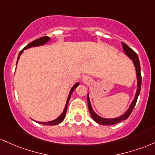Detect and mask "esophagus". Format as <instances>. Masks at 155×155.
I'll return each mask as SVG.
<instances>
[{"label": "esophagus", "instance_id": "esophagus-1", "mask_svg": "<svg viewBox=\"0 0 155 155\" xmlns=\"http://www.w3.org/2000/svg\"><path fill=\"white\" fill-rule=\"evenodd\" d=\"M83 81H84L85 83H89L90 81H91V80H90V78L88 77H87V76H84V77L83 78Z\"/></svg>", "mask_w": 155, "mask_h": 155}]
</instances>
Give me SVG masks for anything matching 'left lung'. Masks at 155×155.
I'll list each match as a JSON object with an SVG mask.
<instances>
[{"label":"left lung","instance_id":"8db88e82","mask_svg":"<svg viewBox=\"0 0 155 155\" xmlns=\"http://www.w3.org/2000/svg\"><path fill=\"white\" fill-rule=\"evenodd\" d=\"M122 48L124 49V51L125 52L124 54L127 55L129 58L133 61L134 66L135 67V70H136V76H137V91L135 93V98L132 102V103L130 104L129 108L127 109V110L124 113V114H122L121 116H119L117 118H114V119H105V118H102L101 116H98L96 113L94 112L92 108L91 102L89 100V96H88V110H89V113L91 114V116L92 119H94V121H96L97 123L100 124L101 125H112V124H116L117 123L120 122V121L125 120L129 117L130 114H131L132 111H133L134 107H135V104H136L137 100H138V97L139 96V94H140V87H141V74H140V62H139V58L138 55L133 51L131 48H130L128 45H127L125 43L122 42Z\"/></svg>","mask_w":155,"mask_h":155}]
</instances>
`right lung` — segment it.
I'll use <instances>...</instances> for the list:
<instances>
[{
  "mask_svg": "<svg viewBox=\"0 0 155 155\" xmlns=\"http://www.w3.org/2000/svg\"><path fill=\"white\" fill-rule=\"evenodd\" d=\"M50 39V37H48V36H43V37H41L39 38V39H37L36 40H34V41H33L32 42H31L30 44H28L27 45V46L25 47L24 48V49H22L21 51L20 52V53H19L18 55V58H17V62H18V60L19 58H20V55L22 54V52H23L24 50H26L28 49V48H32V47H37V46H41V45L46 44L48 41H49ZM17 66V65H16ZM80 83H76L73 86V87L72 88H71L70 91H69V96H68V98H67V103H66V105H65V107H64L63 112H62V114H61L60 116H58V118H57L56 119L53 120V121H48V122H40V121H36V122L39 123V124H45V125H56V124H60V123H61L62 121H64V118H65V116H66V114H67V106H68V103H69V101L70 100V97H71V94H72V93L74 91V89H75L76 88H77V86L79 85Z\"/></svg>",
  "mask_w": 155,
  "mask_h": 155,
  "instance_id": "add662e5",
  "label": "right lung"
}]
</instances>
